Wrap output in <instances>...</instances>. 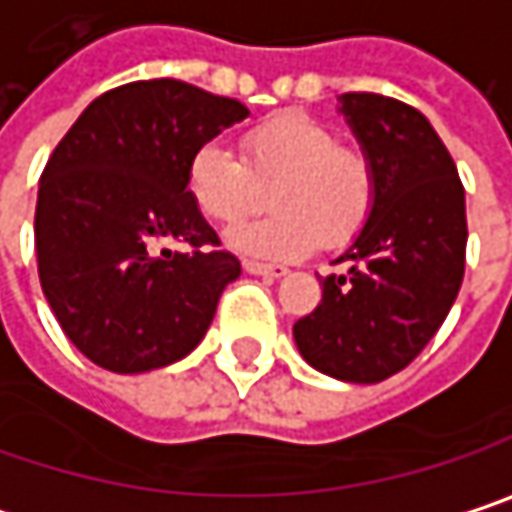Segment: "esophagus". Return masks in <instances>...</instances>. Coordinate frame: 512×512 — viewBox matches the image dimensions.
<instances>
[{"label": "esophagus", "instance_id": "1", "mask_svg": "<svg viewBox=\"0 0 512 512\" xmlns=\"http://www.w3.org/2000/svg\"><path fill=\"white\" fill-rule=\"evenodd\" d=\"M243 269H246L249 275H263V278H284V275H287V269H284V266L257 263V260H246V263H243Z\"/></svg>", "mask_w": 512, "mask_h": 512}]
</instances>
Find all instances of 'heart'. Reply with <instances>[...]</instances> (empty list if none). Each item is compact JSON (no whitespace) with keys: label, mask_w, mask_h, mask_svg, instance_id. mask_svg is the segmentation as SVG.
Returning <instances> with one entry per match:
<instances>
[{"label":"heart","mask_w":512,"mask_h":512,"mask_svg":"<svg viewBox=\"0 0 512 512\" xmlns=\"http://www.w3.org/2000/svg\"><path fill=\"white\" fill-rule=\"evenodd\" d=\"M243 155L202 143L187 161V193L213 225H237L263 208L272 216L234 228L228 243L243 255L299 260L319 240L328 249L360 234L375 205V172L363 152L340 146L331 125L287 111L246 131Z\"/></svg>","instance_id":"obj_1"}]
</instances>
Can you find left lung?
Listing matches in <instances>:
<instances>
[{
    "instance_id": "left-lung-1",
    "label": "left lung",
    "mask_w": 512,
    "mask_h": 512,
    "mask_svg": "<svg viewBox=\"0 0 512 512\" xmlns=\"http://www.w3.org/2000/svg\"><path fill=\"white\" fill-rule=\"evenodd\" d=\"M340 114L375 172V205L322 278V302L293 325L302 357L337 381L378 384L440 331L466 266V193L440 134L416 108L343 93Z\"/></svg>"
}]
</instances>
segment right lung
<instances>
[{"instance_id":"1","label":"right lung","mask_w":512,"mask_h":512,"mask_svg":"<svg viewBox=\"0 0 512 512\" xmlns=\"http://www.w3.org/2000/svg\"><path fill=\"white\" fill-rule=\"evenodd\" d=\"M246 117L187 81H134L93 99L52 152L34 210L40 287L96 366L152 372L208 334L240 260L210 252L219 237L187 193V161ZM172 239L194 252L160 248Z\"/></svg>"}]
</instances>
